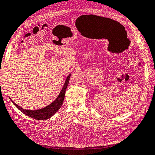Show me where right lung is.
Masks as SVG:
<instances>
[{
    "instance_id": "obj_1",
    "label": "right lung",
    "mask_w": 155,
    "mask_h": 155,
    "mask_svg": "<svg viewBox=\"0 0 155 155\" xmlns=\"http://www.w3.org/2000/svg\"><path fill=\"white\" fill-rule=\"evenodd\" d=\"M70 77H71V74H69L68 76V77L66 78V80L65 81L64 84V87L62 89V91H60L59 95L58 96V97L56 99L55 101L51 103L50 105H48L47 107L42 108V109H41V110H25V109H23L22 107H21L20 106H19L17 104H15V103L13 101H12L11 99V101L13 102V104L15 106H16V107L19 109V110L21 112H22V113L27 115V116L31 117L33 118V119L38 120H44L49 119L50 117L54 116V115L58 111V110L60 108V107H61L62 104H63V101H64V99L66 88H67V86H68V83H69Z\"/></svg>"
}]
</instances>
